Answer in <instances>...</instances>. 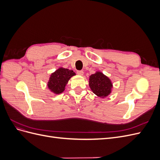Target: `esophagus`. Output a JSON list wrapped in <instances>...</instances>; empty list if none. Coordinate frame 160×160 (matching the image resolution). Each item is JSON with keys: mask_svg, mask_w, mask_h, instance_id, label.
<instances>
[{"mask_svg": "<svg viewBox=\"0 0 160 160\" xmlns=\"http://www.w3.org/2000/svg\"><path fill=\"white\" fill-rule=\"evenodd\" d=\"M77 75H83L84 72H83V71H77Z\"/></svg>", "mask_w": 160, "mask_h": 160, "instance_id": "esophagus-1", "label": "esophagus"}]
</instances>
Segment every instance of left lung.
Listing matches in <instances>:
<instances>
[{
    "label": "left lung",
    "instance_id": "left-lung-1",
    "mask_svg": "<svg viewBox=\"0 0 160 160\" xmlns=\"http://www.w3.org/2000/svg\"><path fill=\"white\" fill-rule=\"evenodd\" d=\"M89 85L93 93L101 98L108 96L113 88V84L109 77L100 71H97L89 77Z\"/></svg>",
    "mask_w": 160,
    "mask_h": 160
}]
</instances>
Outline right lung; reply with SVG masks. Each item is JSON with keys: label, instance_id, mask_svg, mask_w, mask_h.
<instances>
[{"label": "right lung", "instance_id": "right-lung-1", "mask_svg": "<svg viewBox=\"0 0 160 160\" xmlns=\"http://www.w3.org/2000/svg\"><path fill=\"white\" fill-rule=\"evenodd\" d=\"M74 75L75 72L73 71L60 67L51 73L47 83L48 88L55 94H60L65 91L69 80Z\"/></svg>", "mask_w": 160, "mask_h": 160}]
</instances>
